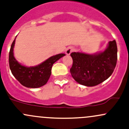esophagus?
<instances>
[{"label": "esophagus", "mask_w": 129, "mask_h": 129, "mask_svg": "<svg viewBox=\"0 0 129 129\" xmlns=\"http://www.w3.org/2000/svg\"><path fill=\"white\" fill-rule=\"evenodd\" d=\"M73 50H74V48L73 47H68L67 48V49L66 50V54L68 55H70L73 52Z\"/></svg>", "instance_id": "34e87169"}]
</instances>
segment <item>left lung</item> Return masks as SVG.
I'll return each mask as SVG.
<instances>
[{
    "label": "left lung",
    "mask_w": 129,
    "mask_h": 129,
    "mask_svg": "<svg viewBox=\"0 0 129 129\" xmlns=\"http://www.w3.org/2000/svg\"><path fill=\"white\" fill-rule=\"evenodd\" d=\"M115 40L109 41L103 52L95 54L82 52L71 53L73 60L71 74L79 84L87 87L97 85L113 74L117 59Z\"/></svg>",
    "instance_id": "left-lung-1"
}]
</instances>
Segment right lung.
Listing matches in <instances>:
<instances>
[{"mask_svg":"<svg viewBox=\"0 0 129 129\" xmlns=\"http://www.w3.org/2000/svg\"><path fill=\"white\" fill-rule=\"evenodd\" d=\"M15 39L16 37L9 52V66L12 74L21 84L28 88H39L46 84L52 73L53 64L65 54L54 55L37 66L27 67L18 63L15 59L13 53Z\"/></svg>","mask_w":129,"mask_h":129,"instance_id":"right-lung-1","label":"right lung"}]
</instances>
